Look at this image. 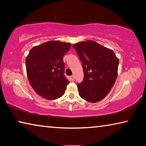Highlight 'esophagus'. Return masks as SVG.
<instances>
[{
    "mask_svg": "<svg viewBox=\"0 0 146 146\" xmlns=\"http://www.w3.org/2000/svg\"><path fill=\"white\" fill-rule=\"evenodd\" d=\"M71 80H72L73 81L74 80H75V76H74V75H71Z\"/></svg>",
    "mask_w": 146,
    "mask_h": 146,
    "instance_id": "obj_1",
    "label": "esophagus"
}]
</instances>
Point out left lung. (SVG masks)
<instances>
[{"mask_svg": "<svg viewBox=\"0 0 146 146\" xmlns=\"http://www.w3.org/2000/svg\"><path fill=\"white\" fill-rule=\"evenodd\" d=\"M82 62L83 82L77 87L79 95L91 103L99 102L111 90L118 75V58L111 49L93 40L73 45Z\"/></svg>", "mask_w": 146, "mask_h": 146, "instance_id": "obj_1", "label": "left lung"}]
</instances>
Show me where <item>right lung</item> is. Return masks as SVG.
I'll use <instances>...</instances> for the list:
<instances>
[{
	"instance_id": "obj_1",
	"label": "right lung",
	"mask_w": 146,
	"mask_h": 146,
	"mask_svg": "<svg viewBox=\"0 0 146 146\" xmlns=\"http://www.w3.org/2000/svg\"><path fill=\"white\" fill-rule=\"evenodd\" d=\"M71 44L58 40L33 47L26 58L27 76L31 87L47 100L61 97L69 81L64 75L63 57Z\"/></svg>"
}]
</instances>
